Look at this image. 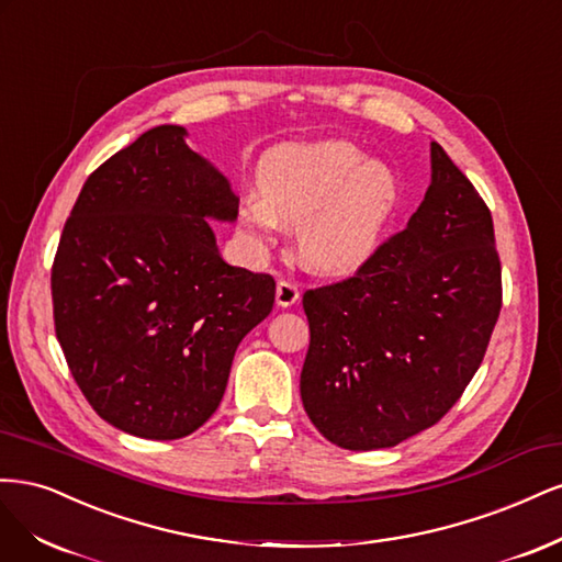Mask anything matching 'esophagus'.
I'll return each mask as SVG.
<instances>
[{
  "label": "esophagus",
  "mask_w": 562,
  "mask_h": 562,
  "mask_svg": "<svg viewBox=\"0 0 562 562\" xmlns=\"http://www.w3.org/2000/svg\"><path fill=\"white\" fill-rule=\"evenodd\" d=\"M276 301L280 307H289L299 301V286L289 280H280L276 289Z\"/></svg>",
  "instance_id": "1"
}]
</instances>
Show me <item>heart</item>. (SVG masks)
<instances>
[{
  "label": "heart",
  "instance_id": "b5f03b06",
  "mask_svg": "<svg viewBox=\"0 0 562 562\" xmlns=\"http://www.w3.org/2000/svg\"><path fill=\"white\" fill-rule=\"evenodd\" d=\"M355 144L329 139L266 156L259 195L240 207L257 247H273L282 224L296 228L301 261L324 276H352L373 259L400 201L392 170Z\"/></svg>",
  "mask_w": 562,
  "mask_h": 562
}]
</instances>
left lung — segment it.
Segmentation results:
<instances>
[{"instance_id": "1", "label": "left lung", "mask_w": 562, "mask_h": 562, "mask_svg": "<svg viewBox=\"0 0 562 562\" xmlns=\"http://www.w3.org/2000/svg\"><path fill=\"white\" fill-rule=\"evenodd\" d=\"M499 307L491 210L431 142V184L406 228L355 278L303 294L307 418L348 450L437 425L479 371Z\"/></svg>"}]
</instances>
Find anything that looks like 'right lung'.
<instances>
[{
	"instance_id": "1",
	"label": "right lung",
	"mask_w": 562,
	"mask_h": 562,
	"mask_svg": "<svg viewBox=\"0 0 562 562\" xmlns=\"http://www.w3.org/2000/svg\"><path fill=\"white\" fill-rule=\"evenodd\" d=\"M235 216L228 179L182 125H156L86 179L50 270L53 319L77 385L116 429L189 437L273 311L276 280L216 247L207 220Z\"/></svg>"
}]
</instances>
